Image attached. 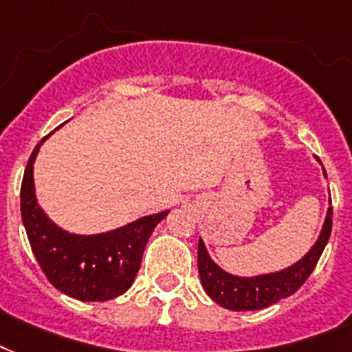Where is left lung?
<instances>
[{"instance_id": "left-lung-1", "label": "left lung", "mask_w": 352, "mask_h": 352, "mask_svg": "<svg viewBox=\"0 0 352 352\" xmlns=\"http://www.w3.org/2000/svg\"><path fill=\"white\" fill-rule=\"evenodd\" d=\"M323 174H325V168H323ZM331 230L332 207H329L318 241L298 263H294L292 266L285 270H279V272L252 275V277L233 275L220 268L219 264L209 257L204 241L198 239V274H200L201 287L214 303H219L224 309L236 310V312L266 309L270 305L298 292V288L309 279V275L316 268V264L329 242Z\"/></svg>"}]
</instances>
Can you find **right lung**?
<instances>
[{"label": "right lung", "mask_w": 352, "mask_h": 352, "mask_svg": "<svg viewBox=\"0 0 352 352\" xmlns=\"http://www.w3.org/2000/svg\"><path fill=\"white\" fill-rule=\"evenodd\" d=\"M49 135L34 146L21 182V220L32 253L49 283L60 292L78 301L117 298L132 287L146 242L168 211L141 217L97 235H77L62 230L38 206L32 176L34 160Z\"/></svg>", "instance_id": "1"}]
</instances>
